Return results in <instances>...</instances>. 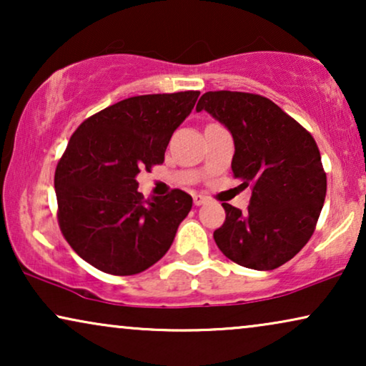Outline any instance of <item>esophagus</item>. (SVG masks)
Returning a JSON list of instances; mask_svg holds the SVG:
<instances>
[{"instance_id":"1","label":"esophagus","mask_w":366,"mask_h":366,"mask_svg":"<svg viewBox=\"0 0 366 366\" xmlns=\"http://www.w3.org/2000/svg\"><path fill=\"white\" fill-rule=\"evenodd\" d=\"M207 202H208V197H204V194H199V193L193 194V203L197 204V207H199V204H203Z\"/></svg>"}]
</instances>
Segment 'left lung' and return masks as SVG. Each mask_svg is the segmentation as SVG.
I'll return each instance as SVG.
<instances>
[{"instance_id":"left-lung-1","label":"left lung","mask_w":366,"mask_h":366,"mask_svg":"<svg viewBox=\"0 0 366 366\" xmlns=\"http://www.w3.org/2000/svg\"><path fill=\"white\" fill-rule=\"evenodd\" d=\"M224 124L234 142L233 177L252 187L248 212L222 203L224 223L213 238L224 257L252 269H274L312 238L327 194L312 134L272 99L242 92H208L197 112Z\"/></svg>"}]
</instances>
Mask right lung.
Wrapping results in <instances>:
<instances>
[{
	"mask_svg": "<svg viewBox=\"0 0 366 366\" xmlns=\"http://www.w3.org/2000/svg\"><path fill=\"white\" fill-rule=\"evenodd\" d=\"M199 92L142 94L102 109L79 124L54 172L58 223L84 262L104 273H142L164 257L193 198L173 189L144 199L139 169L164 162L174 129Z\"/></svg>",
	"mask_w": 366,
	"mask_h": 366,
	"instance_id": "right-lung-1",
	"label": "right lung"
}]
</instances>
